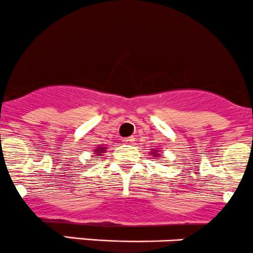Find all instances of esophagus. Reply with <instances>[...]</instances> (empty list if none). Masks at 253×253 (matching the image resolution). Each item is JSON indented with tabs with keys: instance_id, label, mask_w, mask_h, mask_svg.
I'll return each instance as SVG.
<instances>
[{
	"instance_id": "34e87169",
	"label": "esophagus",
	"mask_w": 253,
	"mask_h": 253,
	"mask_svg": "<svg viewBox=\"0 0 253 253\" xmlns=\"http://www.w3.org/2000/svg\"><path fill=\"white\" fill-rule=\"evenodd\" d=\"M133 141H134L133 137H128V138H125L124 139L125 143H132V142H133Z\"/></svg>"
}]
</instances>
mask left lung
I'll list each match as a JSON object with an SVG mask.
<instances>
[{"instance_id": "1", "label": "left lung", "mask_w": 253, "mask_h": 253, "mask_svg": "<svg viewBox=\"0 0 253 253\" xmlns=\"http://www.w3.org/2000/svg\"><path fill=\"white\" fill-rule=\"evenodd\" d=\"M153 156H156V157H157V154H153Z\"/></svg>"}]
</instances>
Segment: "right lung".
Segmentation results:
<instances>
[{"label":"right lung","instance_id":"1","mask_svg":"<svg viewBox=\"0 0 253 253\" xmlns=\"http://www.w3.org/2000/svg\"><path fill=\"white\" fill-rule=\"evenodd\" d=\"M105 149V147H100V148H97V152H96V154H100V153H102V151H104Z\"/></svg>","mask_w":253,"mask_h":253}]
</instances>
